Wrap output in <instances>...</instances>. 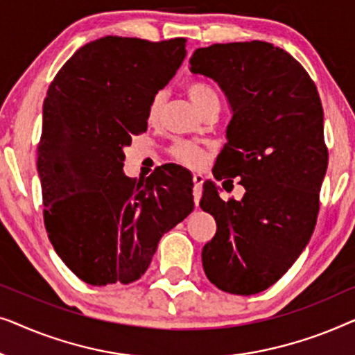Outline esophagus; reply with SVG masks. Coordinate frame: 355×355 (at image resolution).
Wrapping results in <instances>:
<instances>
[{"mask_svg":"<svg viewBox=\"0 0 355 355\" xmlns=\"http://www.w3.org/2000/svg\"><path fill=\"white\" fill-rule=\"evenodd\" d=\"M193 181V200H196V205L198 207V202H200L202 197V184H203V174L196 173L192 178Z\"/></svg>","mask_w":355,"mask_h":355,"instance_id":"1","label":"esophagus"}]
</instances>
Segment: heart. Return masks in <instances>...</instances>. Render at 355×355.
Listing matches in <instances>:
<instances>
[{"label":"heart","instance_id":"b5f03b06","mask_svg":"<svg viewBox=\"0 0 355 355\" xmlns=\"http://www.w3.org/2000/svg\"><path fill=\"white\" fill-rule=\"evenodd\" d=\"M187 94L191 96L192 103L196 105L200 111H203L210 105L220 103V101H218L216 90L213 89L210 84H207V82H198V80L191 82V84L187 85ZM163 103H164V94L163 92H157L148 103V110H147L148 121L158 119L159 113H162ZM171 157L176 159V162L186 164V166H198V164H202L203 159H205V152H203V148L196 142L178 140V142L171 147Z\"/></svg>","mask_w":355,"mask_h":355}]
</instances>
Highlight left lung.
<instances>
[{"label":"left lung","mask_w":355,"mask_h":355,"mask_svg":"<svg viewBox=\"0 0 355 355\" xmlns=\"http://www.w3.org/2000/svg\"><path fill=\"white\" fill-rule=\"evenodd\" d=\"M189 62L192 74L220 85L232 111L213 176L223 184L241 178L245 189L241 200L225 202L215 184H203L200 207L216 221L203 270L225 293H261L293 266L315 230L328 168L322 100L302 64L266 42L197 48Z\"/></svg>","instance_id":"8db88e82"}]
</instances>
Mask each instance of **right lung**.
<instances>
[{
	"mask_svg": "<svg viewBox=\"0 0 355 355\" xmlns=\"http://www.w3.org/2000/svg\"><path fill=\"white\" fill-rule=\"evenodd\" d=\"M186 58V38L103 37L79 48L43 101L37 169L43 220L56 254L92 286L129 284L158 242L193 210L192 178L164 166L124 174V148L147 130L152 96Z\"/></svg>",
	"mask_w": 355,
	"mask_h": 355,
	"instance_id": "right-lung-1",
	"label": "right lung"
}]
</instances>
